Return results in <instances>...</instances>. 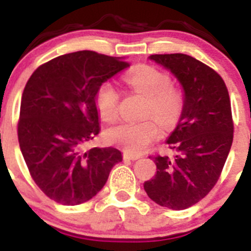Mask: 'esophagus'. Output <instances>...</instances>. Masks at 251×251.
I'll return each instance as SVG.
<instances>
[{"mask_svg": "<svg viewBox=\"0 0 251 251\" xmlns=\"http://www.w3.org/2000/svg\"><path fill=\"white\" fill-rule=\"evenodd\" d=\"M139 156H134V154H129V153L124 152L123 153V159L124 161H136L138 159Z\"/></svg>", "mask_w": 251, "mask_h": 251, "instance_id": "34e87169", "label": "esophagus"}]
</instances>
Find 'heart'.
I'll list each match as a JSON object with an SVG mask.
<instances>
[{
    "label": "heart",
    "instance_id": "1",
    "mask_svg": "<svg viewBox=\"0 0 251 251\" xmlns=\"http://www.w3.org/2000/svg\"><path fill=\"white\" fill-rule=\"evenodd\" d=\"M126 84L148 97L146 115H152L163 127H172L183 108L182 94L174 86L166 73L152 66H138L124 75ZM95 106L103 121L113 122L118 117L119 93L109 81H104L95 93ZM161 137V128L154 119L121 122L105 132L106 141L119 146L127 153L139 154Z\"/></svg>",
    "mask_w": 251,
    "mask_h": 251
}]
</instances>
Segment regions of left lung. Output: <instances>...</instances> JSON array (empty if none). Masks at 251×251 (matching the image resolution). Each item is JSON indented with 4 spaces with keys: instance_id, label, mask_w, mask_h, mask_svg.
Segmentation results:
<instances>
[{
    "instance_id": "obj_1",
    "label": "left lung",
    "mask_w": 251,
    "mask_h": 251,
    "mask_svg": "<svg viewBox=\"0 0 251 251\" xmlns=\"http://www.w3.org/2000/svg\"><path fill=\"white\" fill-rule=\"evenodd\" d=\"M148 59L178 80L183 108L166 141L174 157H154L157 172L143 186L158 205L185 210L211 191L229 156L234 133L229 93L223 77L195 57L165 54Z\"/></svg>"
}]
</instances>
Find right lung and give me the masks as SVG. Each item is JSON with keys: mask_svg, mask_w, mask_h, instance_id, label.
<instances>
[{"mask_svg": "<svg viewBox=\"0 0 251 251\" xmlns=\"http://www.w3.org/2000/svg\"><path fill=\"white\" fill-rule=\"evenodd\" d=\"M128 66L123 57L84 50L50 60L28 79L20 108V150L31 177L51 200L86 202L122 162L117 148L84 146L100 132L97 89Z\"/></svg>", "mask_w": 251, "mask_h": 251, "instance_id": "right-lung-1", "label": "right lung"}]
</instances>
